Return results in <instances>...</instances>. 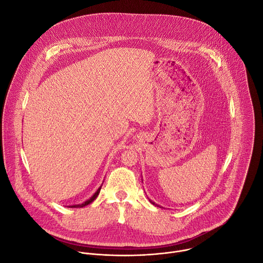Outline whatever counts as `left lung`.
<instances>
[{
  "label": "left lung",
  "mask_w": 263,
  "mask_h": 263,
  "mask_svg": "<svg viewBox=\"0 0 263 263\" xmlns=\"http://www.w3.org/2000/svg\"><path fill=\"white\" fill-rule=\"evenodd\" d=\"M149 201H150V202H151V203H152V204H153V205H156V204H155V203H154V202H153V201H151V200H149Z\"/></svg>",
  "instance_id": "1"
}]
</instances>
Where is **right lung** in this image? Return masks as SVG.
I'll list each match as a JSON object with an SVG mask.
<instances>
[{"label":"right lung","mask_w":263,"mask_h":263,"mask_svg":"<svg viewBox=\"0 0 263 263\" xmlns=\"http://www.w3.org/2000/svg\"><path fill=\"white\" fill-rule=\"evenodd\" d=\"M102 186V185H101ZM101 186L97 190V192L88 199L87 200L86 202H84V203H82V204H78V205H71V206H69V207H71V208H82V207H85V206H87L88 204H90L97 197H98V195H99V193H100V190H101Z\"/></svg>","instance_id":"1"}]
</instances>
